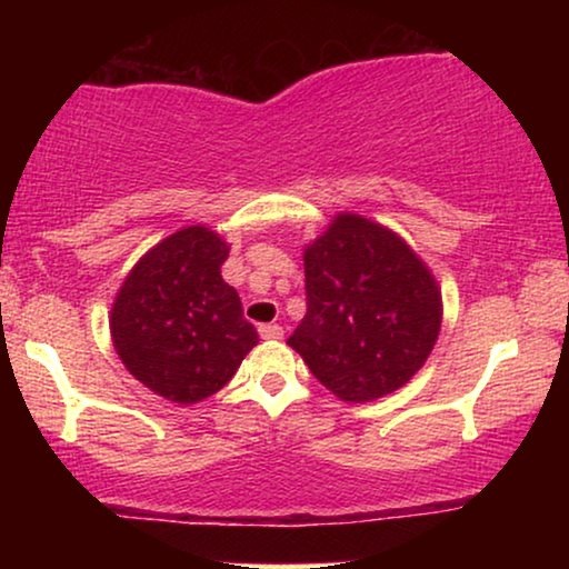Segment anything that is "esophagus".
I'll list each match as a JSON object with an SVG mask.
<instances>
[{
	"instance_id": "34e87169",
	"label": "esophagus",
	"mask_w": 569,
	"mask_h": 569,
	"mask_svg": "<svg viewBox=\"0 0 569 569\" xmlns=\"http://www.w3.org/2000/svg\"><path fill=\"white\" fill-rule=\"evenodd\" d=\"M259 333H261V339L277 341V339L284 337V329L279 323H263V326H259Z\"/></svg>"
}]
</instances>
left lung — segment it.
Instances as JSON below:
<instances>
[{"label":"left lung","instance_id":"1","mask_svg":"<svg viewBox=\"0 0 569 569\" xmlns=\"http://www.w3.org/2000/svg\"><path fill=\"white\" fill-rule=\"evenodd\" d=\"M308 313L287 345L341 401L399 391L438 341L442 292L415 248L386 224L333 214L302 248Z\"/></svg>","mask_w":569,"mask_h":569}]
</instances>
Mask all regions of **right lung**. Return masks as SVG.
Returning a JSON list of instances; mask_svg holds the SVG:
<instances>
[{"label": "right lung", "mask_w": 569, "mask_h": 569, "mask_svg": "<svg viewBox=\"0 0 569 569\" xmlns=\"http://www.w3.org/2000/svg\"><path fill=\"white\" fill-rule=\"evenodd\" d=\"M228 253L230 243L207 224L176 230L129 269L108 313L123 368L181 407L220 391L259 345L236 287L220 274Z\"/></svg>", "instance_id": "1"}]
</instances>
